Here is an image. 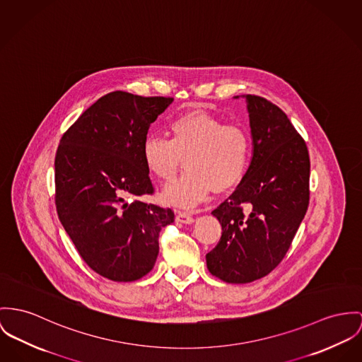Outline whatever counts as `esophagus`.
Masks as SVG:
<instances>
[{
	"instance_id": "esophagus-1",
	"label": "esophagus",
	"mask_w": 362,
	"mask_h": 362,
	"mask_svg": "<svg viewBox=\"0 0 362 362\" xmlns=\"http://www.w3.org/2000/svg\"><path fill=\"white\" fill-rule=\"evenodd\" d=\"M176 221L185 223V224H192V223L194 222V218L190 214H187V212H179L176 215Z\"/></svg>"
}]
</instances>
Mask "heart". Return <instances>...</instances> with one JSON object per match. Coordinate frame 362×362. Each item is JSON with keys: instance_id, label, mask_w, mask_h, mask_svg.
I'll use <instances>...</instances> for the list:
<instances>
[{"instance_id": "obj_1", "label": "heart", "mask_w": 362, "mask_h": 362, "mask_svg": "<svg viewBox=\"0 0 362 362\" xmlns=\"http://www.w3.org/2000/svg\"><path fill=\"white\" fill-rule=\"evenodd\" d=\"M169 134L170 139L148 135L141 143L144 167L163 182L175 179L186 157L187 172L163 192L168 204L192 208L211 190L224 193L243 180L250 158V134L243 127L194 110L175 118Z\"/></svg>"}]
</instances>
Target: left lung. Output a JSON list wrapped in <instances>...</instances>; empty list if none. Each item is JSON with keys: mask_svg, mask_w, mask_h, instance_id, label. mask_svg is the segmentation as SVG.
Returning <instances> with one entry per match:
<instances>
[{"mask_svg": "<svg viewBox=\"0 0 362 362\" xmlns=\"http://www.w3.org/2000/svg\"><path fill=\"white\" fill-rule=\"evenodd\" d=\"M244 98L252 160L235 192L212 211L222 224V237L206 253L209 273L228 284L252 282L279 266L310 198L305 140L279 106L255 95Z\"/></svg>", "mask_w": 362, "mask_h": 362, "instance_id": "8db88e82", "label": "left lung"}]
</instances>
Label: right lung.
Returning <instances> with one entry per match:
<instances>
[{
	"instance_id": "right-lung-1",
	"label": "right lung",
	"mask_w": 362,
	"mask_h": 362,
	"mask_svg": "<svg viewBox=\"0 0 362 362\" xmlns=\"http://www.w3.org/2000/svg\"><path fill=\"white\" fill-rule=\"evenodd\" d=\"M172 102L110 92L60 139L55 157L57 216L83 262L105 279L129 282L146 276L158 256L161 228L175 221L170 208L140 199L154 193L141 143Z\"/></svg>"
}]
</instances>
